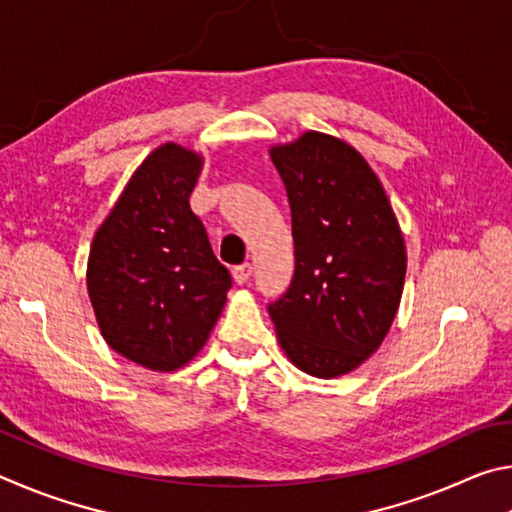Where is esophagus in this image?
I'll return each instance as SVG.
<instances>
[{"label": "esophagus", "instance_id": "obj_1", "mask_svg": "<svg viewBox=\"0 0 512 512\" xmlns=\"http://www.w3.org/2000/svg\"><path fill=\"white\" fill-rule=\"evenodd\" d=\"M250 275H253V264H248V262H244V264H239V266L232 268V277H235L237 284L248 282Z\"/></svg>", "mask_w": 512, "mask_h": 512}]
</instances>
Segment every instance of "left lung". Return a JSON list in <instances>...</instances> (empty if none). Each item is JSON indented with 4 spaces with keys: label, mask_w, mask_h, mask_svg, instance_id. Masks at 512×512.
Instances as JSON below:
<instances>
[{
    "label": "left lung",
    "mask_w": 512,
    "mask_h": 512,
    "mask_svg": "<svg viewBox=\"0 0 512 512\" xmlns=\"http://www.w3.org/2000/svg\"><path fill=\"white\" fill-rule=\"evenodd\" d=\"M291 205L296 271L268 305L293 366L339 377L375 352L400 307L406 248L393 207L363 155L309 131L271 149Z\"/></svg>",
    "instance_id": "obj_1"
}]
</instances>
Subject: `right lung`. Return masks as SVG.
I'll list each match as a JSON object with an SVG mask.
<instances>
[{"label": "right lung", "instance_id": "add662e5", "mask_svg": "<svg viewBox=\"0 0 512 512\" xmlns=\"http://www.w3.org/2000/svg\"><path fill=\"white\" fill-rule=\"evenodd\" d=\"M201 169L198 153L158 146L92 239L88 293L103 339L151 370H178L196 357L232 287L189 207Z\"/></svg>", "mask_w": 512, "mask_h": 512}]
</instances>
